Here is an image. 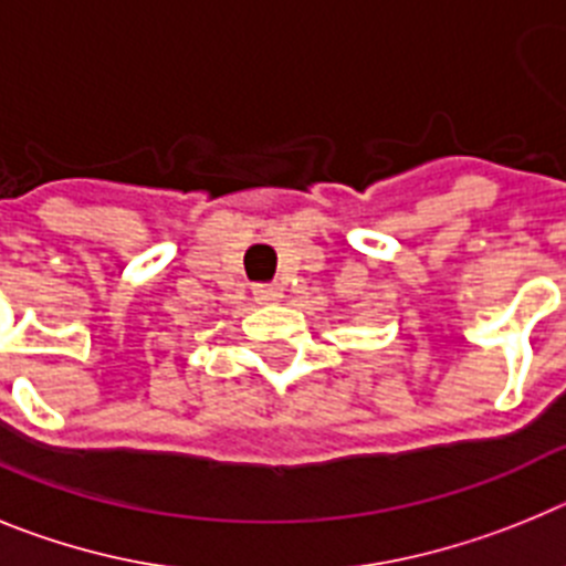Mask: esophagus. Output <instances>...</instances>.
I'll use <instances>...</instances> for the list:
<instances>
[{"label": "esophagus", "instance_id": "1", "mask_svg": "<svg viewBox=\"0 0 566 566\" xmlns=\"http://www.w3.org/2000/svg\"><path fill=\"white\" fill-rule=\"evenodd\" d=\"M253 296L259 304H276L282 298V287L279 284H255Z\"/></svg>", "mask_w": 566, "mask_h": 566}]
</instances>
